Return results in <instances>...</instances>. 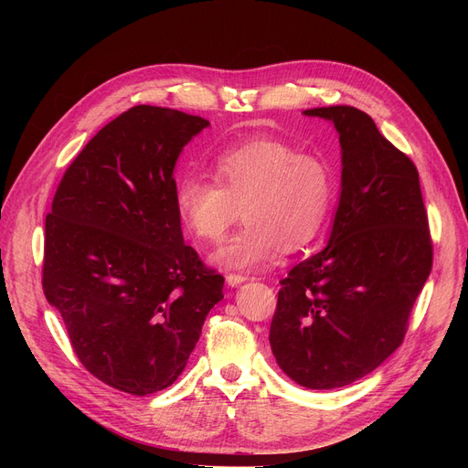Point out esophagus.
<instances>
[{
    "mask_svg": "<svg viewBox=\"0 0 468 468\" xmlns=\"http://www.w3.org/2000/svg\"><path fill=\"white\" fill-rule=\"evenodd\" d=\"M226 281H228L229 286H239V284H242L244 281H247V277L239 275V273H229V275L226 277Z\"/></svg>",
    "mask_w": 468,
    "mask_h": 468,
    "instance_id": "esophagus-1",
    "label": "esophagus"
}]
</instances>
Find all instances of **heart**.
<instances>
[{"label": "heart", "instance_id": "b5f03b06", "mask_svg": "<svg viewBox=\"0 0 468 468\" xmlns=\"http://www.w3.org/2000/svg\"><path fill=\"white\" fill-rule=\"evenodd\" d=\"M212 165L216 180L182 178L175 205L182 224L207 242L221 240L242 207L247 224L218 249L216 263L258 269L282 244L296 250L323 229L334 199L326 157L282 138H254L221 150Z\"/></svg>", "mask_w": 468, "mask_h": 468}]
</instances>
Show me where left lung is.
<instances>
[{
	"instance_id": "1",
	"label": "left lung",
	"mask_w": 468,
	"mask_h": 468,
	"mask_svg": "<svg viewBox=\"0 0 468 468\" xmlns=\"http://www.w3.org/2000/svg\"><path fill=\"white\" fill-rule=\"evenodd\" d=\"M334 122L341 197L326 249L281 281L269 343L307 388L349 385L395 353L432 267L420 172L353 106L305 110Z\"/></svg>"
}]
</instances>
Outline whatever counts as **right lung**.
Listing matches in <instances>:
<instances>
[{"instance_id":"right-lung-1","label":"right lung","mask_w":468,"mask_h":468,"mask_svg":"<svg viewBox=\"0 0 468 468\" xmlns=\"http://www.w3.org/2000/svg\"><path fill=\"white\" fill-rule=\"evenodd\" d=\"M208 125L170 108L122 112L71 161L45 218V298L80 362L129 395L178 379L224 298V277L184 242L172 175Z\"/></svg>"}]
</instances>
